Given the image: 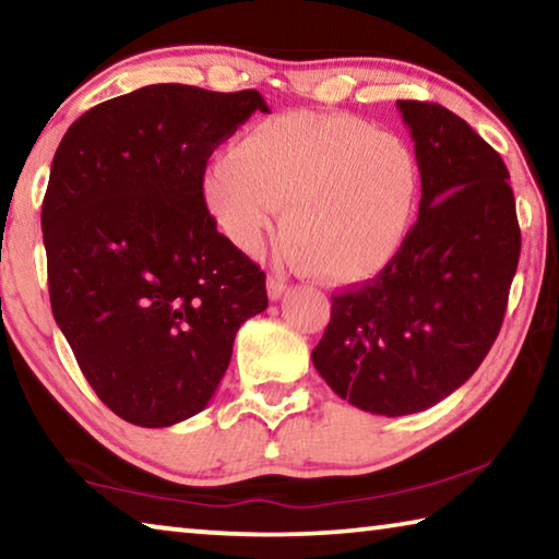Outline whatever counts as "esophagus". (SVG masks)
<instances>
[{
  "label": "esophagus",
  "mask_w": 559,
  "mask_h": 559,
  "mask_svg": "<svg viewBox=\"0 0 559 559\" xmlns=\"http://www.w3.org/2000/svg\"><path fill=\"white\" fill-rule=\"evenodd\" d=\"M266 290H269V298L271 300H281L283 293H286V283H283L278 276H269Z\"/></svg>",
  "instance_id": "1"
}]
</instances>
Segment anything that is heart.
Segmentation results:
<instances>
[{
	"instance_id": "1",
	"label": "heart",
	"mask_w": 559,
	"mask_h": 559,
	"mask_svg": "<svg viewBox=\"0 0 559 559\" xmlns=\"http://www.w3.org/2000/svg\"><path fill=\"white\" fill-rule=\"evenodd\" d=\"M421 163L402 135L347 112L298 110L261 120L204 179L214 222L253 253L283 206L278 236L330 286H362L409 241Z\"/></svg>"
}]
</instances>
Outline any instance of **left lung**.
<instances>
[{"label": "left lung", "mask_w": 559, "mask_h": 559, "mask_svg": "<svg viewBox=\"0 0 559 559\" xmlns=\"http://www.w3.org/2000/svg\"><path fill=\"white\" fill-rule=\"evenodd\" d=\"M396 108L421 163L419 219L382 276L333 296L310 355L340 400L384 416L429 409L478 370L520 259L515 197L496 150L439 103Z\"/></svg>", "instance_id": "1"}]
</instances>
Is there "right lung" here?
<instances>
[{"label":"right lung","mask_w":559,"mask_h":559,"mask_svg":"<svg viewBox=\"0 0 559 559\" xmlns=\"http://www.w3.org/2000/svg\"><path fill=\"white\" fill-rule=\"evenodd\" d=\"M259 91L155 83L66 130L41 206L56 325L98 400L135 427L200 414L266 276L216 231L202 182Z\"/></svg>","instance_id":"add662e5"}]
</instances>
